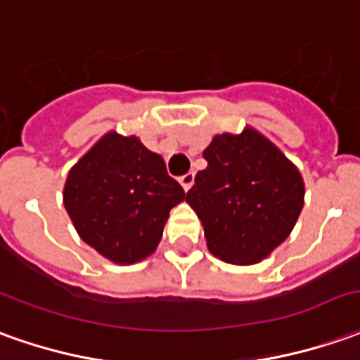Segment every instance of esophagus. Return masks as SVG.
Masks as SVG:
<instances>
[{
    "label": "esophagus",
    "instance_id": "esophagus-1",
    "mask_svg": "<svg viewBox=\"0 0 360 360\" xmlns=\"http://www.w3.org/2000/svg\"><path fill=\"white\" fill-rule=\"evenodd\" d=\"M194 178H195L194 172H188V174L180 176V184H182V188H184L186 192L192 188V184H194Z\"/></svg>",
    "mask_w": 360,
    "mask_h": 360
}]
</instances>
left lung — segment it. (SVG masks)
Wrapping results in <instances>:
<instances>
[{
  "mask_svg": "<svg viewBox=\"0 0 360 360\" xmlns=\"http://www.w3.org/2000/svg\"><path fill=\"white\" fill-rule=\"evenodd\" d=\"M186 202L204 223L210 251L225 262L252 264L292 231L304 205L298 168L255 129L217 135L204 150Z\"/></svg>",
  "mask_w": 360,
  "mask_h": 360,
  "instance_id": "obj_1",
  "label": "left lung"
}]
</instances>
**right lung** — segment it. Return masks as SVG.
Here are the masks:
<instances>
[{
	"label": "right lung",
	"instance_id": "obj_1",
	"mask_svg": "<svg viewBox=\"0 0 360 360\" xmlns=\"http://www.w3.org/2000/svg\"><path fill=\"white\" fill-rule=\"evenodd\" d=\"M184 198L162 156L117 133L82 156L64 186V207L82 241L119 264L155 251L168 212Z\"/></svg>",
	"mask_w": 360,
	"mask_h": 360
}]
</instances>
